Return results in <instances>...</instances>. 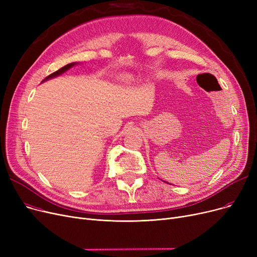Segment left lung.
<instances>
[{"mask_svg": "<svg viewBox=\"0 0 257 257\" xmlns=\"http://www.w3.org/2000/svg\"><path fill=\"white\" fill-rule=\"evenodd\" d=\"M167 183H168V182H167Z\"/></svg>", "mask_w": 257, "mask_h": 257, "instance_id": "8db88e82", "label": "left lung"}]
</instances>
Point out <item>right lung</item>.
Instances as JSON below:
<instances>
[{"instance_id": "right-lung-1", "label": "right lung", "mask_w": 257, "mask_h": 257, "mask_svg": "<svg viewBox=\"0 0 257 257\" xmlns=\"http://www.w3.org/2000/svg\"><path fill=\"white\" fill-rule=\"evenodd\" d=\"M78 64V62H72V63H69V64H66V65H64L63 67H61L60 70H58V71H56V72H54L53 74H51L50 76H48L47 78H45L42 82H45V81H47V80H50V79H53V78H56V77H58V76H60V75H62L63 73H65L66 71H69L71 67H73V66H75V65H77Z\"/></svg>"}]
</instances>
